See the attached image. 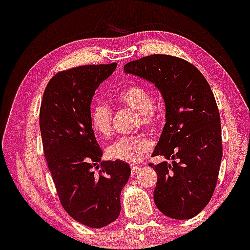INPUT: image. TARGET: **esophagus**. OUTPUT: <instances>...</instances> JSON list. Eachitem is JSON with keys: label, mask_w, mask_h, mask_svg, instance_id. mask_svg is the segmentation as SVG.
Here are the masks:
<instances>
[{"label": "esophagus", "mask_w": 250, "mask_h": 250, "mask_svg": "<svg viewBox=\"0 0 250 250\" xmlns=\"http://www.w3.org/2000/svg\"><path fill=\"white\" fill-rule=\"evenodd\" d=\"M141 167L139 165H136V164H133V165H131V173L132 174H136L137 172H139Z\"/></svg>", "instance_id": "34e87169"}]
</instances>
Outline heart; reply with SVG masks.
<instances>
[{
	"instance_id": "obj_1",
	"label": "heart",
	"mask_w": 250,
	"mask_h": 250,
	"mask_svg": "<svg viewBox=\"0 0 250 250\" xmlns=\"http://www.w3.org/2000/svg\"><path fill=\"white\" fill-rule=\"evenodd\" d=\"M119 102L138 112V125L154 126L158 124L159 114L152 102V94L147 87L131 85L118 93ZM113 111L104 102H96L91 107V125L102 137H107L112 130ZM151 143L144 133L118 138L107 147L110 158L126 163L140 161L150 150Z\"/></svg>"
}]
</instances>
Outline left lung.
<instances>
[{"label": "left lung", "instance_id": "left-lung-1", "mask_svg": "<svg viewBox=\"0 0 250 250\" xmlns=\"http://www.w3.org/2000/svg\"><path fill=\"white\" fill-rule=\"evenodd\" d=\"M125 72L154 83L165 101L166 124L152 156L173 163L149 164L158 176L156 207L177 220L195 217L213 195L222 158L220 114L210 85L194 65L169 55L129 62Z\"/></svg>", "mask_w": 250, "mask_h": 250}]
</instances>
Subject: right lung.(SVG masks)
Returning <instances> with one entry per match:
<instances>
[{"mask_svg":"<svg viewBox=\"0 0 250 250\" xmlns=\"http://www.w3.org/2000/svg\"><path fill=\"white\" fill-rule=\"evenodd\" d=\"M117 64L84 65L62 70L44 88L39 124L43 154L62 208L74 220L102 228L119 217L120 194L130 166L101 162L91 125L95 89Z\"/></svg>","mask_w":250,"mask_h":250,"instance_id":"right-lung-1","label":"right lung"}]
</instances>
